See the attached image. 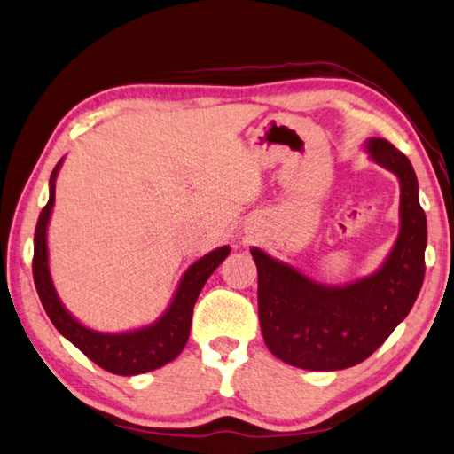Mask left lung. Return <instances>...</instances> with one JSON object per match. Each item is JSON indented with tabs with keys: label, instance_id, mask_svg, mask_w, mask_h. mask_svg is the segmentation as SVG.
<instances>
[{
	"label": "left lung",
	"instance_id": "obj_1",
	"mask_svg": "<svg viewBox=\"0 0 454 454\" xmlns=\"http://www.w3.org/2000/svg\"><path fill=\"white\" fill-rule=\"evenodd\" d=\"M370 155L402 183V230L378 273L346 287H325L254 247L257 313L273 356L291 366L331 372L364 362L410 313L425 278L427 218L413 167L387 139H370Z\"/></svg>",
	"mask_w": 454,
	"mask_h": 454
}]
</instances>
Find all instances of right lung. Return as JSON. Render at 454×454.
<instances>
[{
    "instance_id": "1",
    "label": "right lung",
    "mask_w": 454,
    "mask_h": 454,
    "mask_svg": "<svg viewBox=\"0 0 454 454\" xmlns=\"http://www.w3.org/2000/svg\"><path fill=\"white\" fill-rule=\"evenodd\" d=\"M60 163L52 168L51 175V194L49 202L41 210L37 228H35V247H33V281L37 287L39 299L47 310L57 331L67 336L80 352H84L98 366L118 376H136L165 366L167 362L175 360L184 348L191 334L192 309L204 283L218 265L226 260L230 254L228 246H222L208 255L200 257L186 270L176 295L167 313L159 318L155 325L139 328L133 333L123 334H102L94 333L74 321L52 287L49 275V257H47V224L51 218V208L55 204V179Z\"/></svg>"
}]
</instances>
